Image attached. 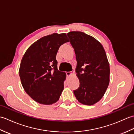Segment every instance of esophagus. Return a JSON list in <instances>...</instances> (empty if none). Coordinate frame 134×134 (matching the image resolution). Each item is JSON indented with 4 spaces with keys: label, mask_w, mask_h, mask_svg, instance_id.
I'll return each instance as SVG.
<instances>
[{
    "label": "esophagus",
    "mask_w": 134,
    "mask_h": 134,
    "mask_svg": "<svg viewBox=\"0 0 134 134\" xmlns=\"http://www.w3.org/2000/svg\"><path fill=\"white\" fill-rule=\"evenodd\" d=\"M74 72H66V75L67 76H70L71 75V74H74Z\"/></svg>",
    "instance_id": "1"
}]
</instances>
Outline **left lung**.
<instances>
[{
    "mask_svg": "<svg viewBox=\"0 0 134 134\" xmlns=\"http://www.w3.org/2000/svg\"><path fill=\"white\" fill-rule=\"evenodd\" d=\"M67 36L75 51V72L80 83L74 94L81 104L94 105L102 98L109 83L110 68L106 53L100 42L86 33L70 32Z\"/></svg>",
    "mask_w": 134,
    "mask_h": 134,
    "instance_id": "1",
    "label": "left lung"
}]
</instances>
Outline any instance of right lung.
<instances>
[{
    "mask_svg": "<svg viewBox=\"0 0 134 134\" xmlns=\"http://www.w3.org/2000/svg\"><path fill=\"white\" fill-rule=\"evenodd\" d=\"M67 42L65 33H53L34 42L22 57L19 70L22 85L38 103L52 105L59 100L66 74L58 71L56 56L60 45Z\"/></svg>",
    "mask_w": 134,
    "mask_h": 134,
    "instance_id": "obj_1",
    "label": "right lung"
}]
</instances>
